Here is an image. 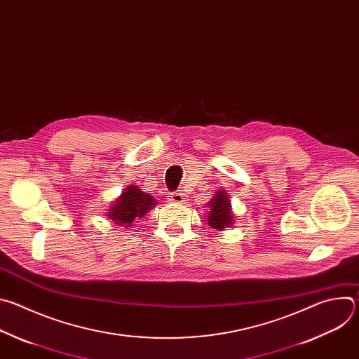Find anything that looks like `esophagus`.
I'll return each instance as SVG.
<instances>
[{
	"mask_svg": "<svg viewBox=\"0 0 359 359\" xmlns=\"http://www.w3.org/2000/svg\"><path fill=\"white\" fill-rule=\"evenodd\" d=\"M169 201H170V203H176V204H182V203L184 201V196H183V193H180V191L172 193V194L169 196Z\"/></svg>",
	"mask_w": 359,
	"mask_h": 359,
	"instance_id": "obj_1",
	"label": "esophagus"
}]
</instances>
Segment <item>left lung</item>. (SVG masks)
I'll use <instances>...</instances> for the list:
<instances>
[{
	"label": "left lung",
	"instance_id": "1",
	"mask_svg": "<svg viewBox=\"0 0 359 359\" xmlns=\"http://www.w3.org/2000/svg\"><path fill=\"white\" fill-rule=\"evenodd\" d=\"M208 206L210 209V212L208 213V223L210 227L216 230H224L226 227H230L234 223L231 203L226 190L216 191Z\"/></svg>",
	"mask_w": 359,
	"mask_h": 359
}]
</instances>
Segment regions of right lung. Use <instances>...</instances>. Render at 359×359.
I'll return each instance as SVG.
<instances>
[{"instance_id": "1", "label": "right lung", "mask_w": 359, "mask_h": 359, "mask_svg": "<svg viewBox=\"0 0 359 359\" xmlns=\"http://www.w3.org/2000/svg\"><path fill=\"white\" fill-rule=\"evenodd\" d=\"M156 200L153 196L142 191L137 186H128L108 210V217L118 226L132 227L135 220L143 217Z\"/></svg>"}]
</instances>
